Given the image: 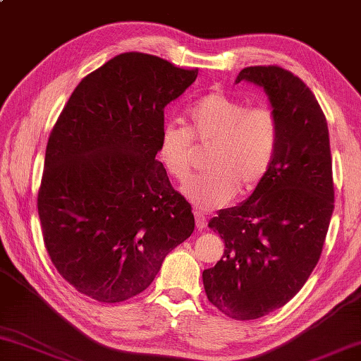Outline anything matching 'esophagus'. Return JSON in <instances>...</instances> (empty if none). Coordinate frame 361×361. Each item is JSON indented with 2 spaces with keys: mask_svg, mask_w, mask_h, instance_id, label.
Wrapping results in <instances>:
<instances>
[{
  "mask_svg": "<svg viewBox=\"0 0 361 361\" xmlns=\"http://www.w3.org/2000/svg\"><path fill=\"white\" fill-rule=\"evenodd\" d=\"M194 214H195V227H197L199 231L207 227V216L203 214L202 212H199V209H195Z\"/></svg>",
  "mask_w": 361,
  "mask_h": 361,
  "instance_id": "obj_1",
  "label": "esophagus"
}]
</instances>
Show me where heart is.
<instances>
[{
    "label": "heart",
    "instance_id": "b5f03b06",
    "mask_svg": "<svg viewBox=\"0 0 361 361\" xmlns=\"http://www.w3.org/2000/svg\"><path fill=\"white\" fill-rule=\"evenodd\" d=\"M194 142L209 145V170L189 181L183 192L200 209H213L265 180L276 156L279 121L265 104L249 107L238 97L209 93L188 109L186 126L166 123L161 129L159 161L180 183L191 176Z\"/></svg>",
    "mask_w": 361,
    "mask_h": 361
}]
</instances>
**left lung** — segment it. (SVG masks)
Segmentation results:
<instances>
[{"instance_id": "obj_1", "label": "left lung", "mask_w": 361, "mask_h": 361, "mask_svg": "<svg viewBox=\"0 0 361 361\" xmlns=\"http://www.w3.org/2000/svg\"><path fill=\"white\" fill-rule=\"evenodd\" d=\"M265 90L279 121V142L265 180L238 207L221 209L208 227L224 255L203 270V287L221 312L252 320L284 306L317 265L335 189L326 118L316 96L290 71L249 66L237 83Z\"/></svg>"}]
</instances>
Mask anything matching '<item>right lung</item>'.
I'll return each mask as SVG.
<instances>
[{
  "mask_svg": "<svg viewBox=\"0 0 361 361\" xmlns=\"http://www.w3.org/2000/svg\"><path fill=\"white\" fill-rule=\"evenodd\" d=\"M195 78L197 69L128 51L85 77L58 116L37 212L50 259L77 292L134 297L191 237L192 208L156 154L164 109Z\"/></svg>",
  "mask_w": 361,
  "mask_h": 361,
  "instance_id": "add662e5",
  "label": "right lung"
}]
</instances>
